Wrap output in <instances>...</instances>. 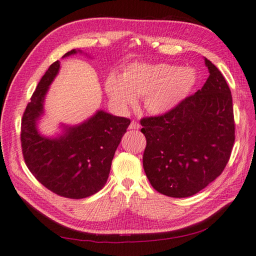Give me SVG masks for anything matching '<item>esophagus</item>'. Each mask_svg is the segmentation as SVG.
<instances>
[{"mask_svg": "<svg viewBox=\"0 0 256 256\" xmlns=\"http://www.w3.org/2000/svg\"><path fill=\"white\" fill-rule=\"evenodd\" d=\"M140 128V124H138V122H136V120H132L130 122V125H129V129H138Z\"/></svg>", "mask_w": 256, "mask_h": 256, "instance_id": "1", "label": "esophagus"}]
</instances>
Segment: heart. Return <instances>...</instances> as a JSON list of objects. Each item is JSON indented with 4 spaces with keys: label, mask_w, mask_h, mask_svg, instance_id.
<instances>
[{
    "label": "heart",
    "mask_w": 256,
    "mask_h": 256,
    "mask_svg": "<svg viewBox=\"0 0 256 256\" xmlns=\"http://www.w3.org/2000/svg\"><path fill=\"white\" fill-rule=\"evenodd\" d=\"M190 68L168 64H132L126 68L122 79L110 74L106 90L111 102L122 110L134 106L136 96H144L146 109L154 114L168 112L188 95L196 83Z\"/></svg>",
    "instance_id": "obj_1"
}]
</instances>
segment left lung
I'll use <instances>...</instances> for the list:
<instances>
[{
  "label": "left lung",
  "mask_w": 256,
  "mask_h": 256,
  "mask_svg": "<svg viewBox=\"0 0 256 256\" xmlns=\"http://www.w3.org/2000/svg\"><path fill=\"white\" fill-rule=\"evenodd\" d=\"M209 76L196 94L170 111L143 118V166L152 188L187 198L220 176L235 142L233 100L228 85L210 60Z\"/></svg>",
  "instance_id": "left-lung-1"
}]
</instances>
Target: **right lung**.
Listing matches in <instances>:
<instances>
[{
    "mask_svg": "<svg viewBox=\"0 0 256 256\" xmlns=\"http://www.w3.org/2000/svg\"><path fill=\"white\" fill-rule=\"evenodd\" d=\"M76 52L74 49L63 58ZM58 68V60L50 65L23 113L22 154L30 172L46 188L60 196L79 200L95 194L106 184L115 150L130 120L98 111L58 138L40 136L36 120L42 113L44 95Z\"/></svg>",
    "mask_w": 256,
    "mask_h": 256,
    "instance_id": "add662e5",
    "label": "right lung"
}]
</instances>
